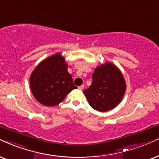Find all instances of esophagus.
<instances>
[{
  "mask_svg": "<svg viewBox=\"0 0 159 159\" xmlns=\"http://www.w3.org/2000/svg\"><path fill=\"white\" fill-rule=\"evenodd\" d=\"M84 85H81V86H78V89H79L80 90H83L84 89Z\"/></svg>",
  "mask_w": 159,
  "mask_h": 159,
  "instance_id": "esophagus-1",
  "label": "esophagus"
}]
</instances>
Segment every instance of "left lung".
<instances>
[{"label":"left lung","instance_id":"8db88e82","mask_svg":"<svg viewBox=\"0 0 159 159\" xmlns=\"http://www.w3.org/2000/svg\"><path fill=\"white\" fill-rule=\"evenodd\" d=\"M125 89V81L120 70L113 64L106 62L94 69L92 83L84 94L92 108L103 112L120 103Z\"/></svg>","mask_w":159,"mask_h":159}]
</instances>
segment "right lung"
Here are the masks:
<instances>
[{"label": "right lung", "mask_w": 159, "mask_h": 159, "mask_svg": "<svg viewBox=\"0 0 159 159\" xmlns=\"http://www.w3.org/2000/svg\"><path fill=\"white\" fill-rule=\"evenodd\" d=\"M30 87L37 101L47 106L58 105L72 90L77 89L60 53L50 56L37 66L30 76Z\"/></svg>", "instance_id": "add662e5"}]
</instances>
